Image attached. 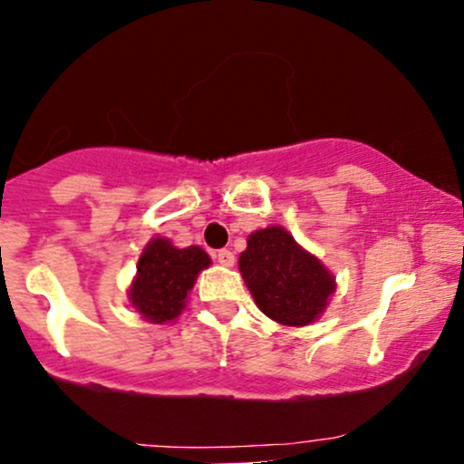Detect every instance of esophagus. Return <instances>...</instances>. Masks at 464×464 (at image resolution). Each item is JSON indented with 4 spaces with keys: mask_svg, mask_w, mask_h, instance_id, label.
Returning <instances> with one entry per match:
<instances>
[{
    "mask_svg": "<svg viewBox=\"0 0 464 464\" xmlns=\"http://www.w3.org/2000/svg\"><path fill=\"white\" fill-rule=\"evenodd\" d=\"M214 257L218 259V264H222V266H233V264H236V255H233L228 248L216 250Z\"/></svg>",
    "mask_w": 464,
    "mask_h": 464,
    "instance_id": "esophagus-1",
    "label": "esophagus"
}]
</instances>
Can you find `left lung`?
I'll use <instances>...</instances> for the list:
<instances>
[{
  "instance_id": "8db88e82",
  "label": "left lung",
  "mask_w": 464,
  "mask_h": 464,
  "mask_svg": "<svg viewBox=\"0 0 464 464\" xmlns=\"http://www.w3.org/2000/svg\"><path fill=\"white\" fill-rule=\"evenodd\" d=\"M239 273L266 316L295 327L316 321L335 290L334 276L281 227L248 237Z\"/></svg>"
}]
</instances>
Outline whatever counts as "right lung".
<instances>
[{
	"label": "right lung",
	"mask_w": 464,
	"mask_h": 464,
	"mask_svg": "<svg viewBox=\"0 0 464 464\" xmlns=\"http://www.w3.org/2000/svg\"><path fill=\"white\" fill-rule=\"evenodd\" d=\"M207 266L209 255L198 246L177 248L168 239H152L137 264V279L130 285L132 305L152 323L174 321Z\"/></svg>",
	"instance_id": "obj_1"
}]
</instances>
